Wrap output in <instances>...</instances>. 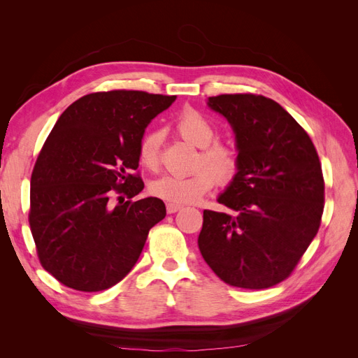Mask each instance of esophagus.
<instances>
[{
	"label": "esophagus",
	"mask_w": 358,
	"mask_h": 358,
	"mask_svg": "<svg viewBox=\"0 0 358 358\" xmlns=\"http://www.w3.org/2000/svg\"><path fill=\"white\" fill-rule=\"evenodd\" d=\"M167 213H176V212H179L180 209H182V206H179V204H173V203H167Z\"/></svg>",
	"instance_id": "34e87169"
}]
</instances>
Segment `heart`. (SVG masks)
<instances>
[{"mask_svg":"<svg viewBox=\"0 0 358 358\" xmlns=\"http://www.w3.org/2000/svg\"><path fill=\"white\" fill-rule=\"evenodd\" d=\"M176 133L187 142L200 148L196 173L189 176L162 175L150 183V194L167 203L185 206L199 203L212 191L215 183L229 185L241 169L237 149L229 143L218 142V129L199 110L185 107L175 117ZM161 133L150 129L138 142V159L150 170L159 166Z\"/></svg>","mask_w":358,"mask_h":358,"instance_id":"b5f03b06","label":"heart"}]
</instances>
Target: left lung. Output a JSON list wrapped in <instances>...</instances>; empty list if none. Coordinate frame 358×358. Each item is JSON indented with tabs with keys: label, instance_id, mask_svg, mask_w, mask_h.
Returning a JSON list of instances; mask_svg holds the SVG:
<instances>
[{
	"label": "left lung",
	"instance_id": "8db88e82",
	"mask_svg": "<svg viewBox=\"0 0 358 358\" xmlns=\"http://www.w3.org/2000/svg\"><path fill=\"white\" fill-rule=\"evenodd\" d=\"M233 127L241 169L218 197L229 212H203L199 248L215 275L246 289L285 280L317 236L324 178L310 137L263 95L209 96Z\"/></svg>",
	"mask_w": 358,
	"mask_h": 358
}]
</instances>
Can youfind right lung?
Segmentation results:
<instances>
[{
  "label": "right lung",
  "instance_id": "right-lung-1",
  "mask_svg": "<svg viewBox=\"0 0 358 358\" xmlns=\"http://www.w3.org/2000/svg\"><path fill=\"white\" fill-rule=\"evenodd\" d=\"M176 95L115 90L70 104L31 175L29 229L43 268L69 288L95 292L134 267L149 230L164 220L157 197L133 200L138 142Z\"/></svg>",
  "mask_w": 358,
  "mask_h": 358
}]
</instances>
